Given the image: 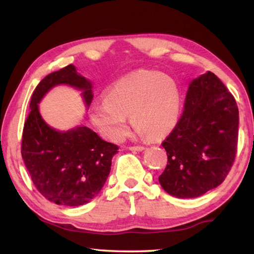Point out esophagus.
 <instances>
[{
	"label": "esophagus",
	"mask_w": 254,
	"mask_h": 254,
	"mask_svg": "<svg viewBox=\"0 0 254 254\" xmlns=\"http://www.w3.org/2000/svg\"><path fill=\"white\" fill-rule=\"evenodd\" d=\"M128 149L132 150V151H142L145 147H143V145H133V147H128Z\"/></svg>",
	"instance_id": "34e87169"
}]
</instances>
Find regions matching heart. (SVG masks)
I'll return each mask as SVG.
<instances>
[{"instance_id":"1","label":"heart","mask_w":254,"mask_h":254,"mask_svg":"<svg viewBox=\"0 0 254 254\" xmlns=\"http://www.w3.org/2000/svg\"><path fill=\"white\" fill-rule=\"evenodd\" d=\"M176 80L156 70L130 72L107 89L105 101L91 107V121L102 135L120 141L127 133V115L149 139H160L173 130L180 111Z\"/></svg>"}]
</instances>
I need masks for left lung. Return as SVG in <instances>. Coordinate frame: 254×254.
<instances>
[{
    "label": "left lung",
    "instance_id": "8db88e82",
    "mask_svg": "<svg viewBox=\"0 0 254 254\" xmlns=\"http://www.w3.org/2000/svg\"><path fill=\"white\" fill-rule=\"evenodd\" d=\"M238 135V105L222 80L212 71L192 80L182 117L162 142L168 157L162 188L194 198L220 186L233 166Z\"/></svg>",
    "mask_w": 254,
    "mask_h": 254
}]
</instances>
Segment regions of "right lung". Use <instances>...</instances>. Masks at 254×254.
I'll list each match as a JSON object with an SVG mask.
<instances>
[{"mask_svg": "<svg viewBox=\"0 0 254 254\" xmlns=\"http://www.w3.org/2000/svg\"><path fill=\"white\" fill-rule=\"evenodd\" d=\"M68 84L83 89L86 104L93 101L91 83L68 65L51 72L34 89L24 122L21 154L37 190L57 205L79 206L93 199L109 177L117 144L106 142L86 127L59 132L40 117L38 103L51 87Z\"/></svg>", "mask_w": 254, "mask_h": 254, "instance_id": "obj_1", "label": "right lung"}]
</instances>
